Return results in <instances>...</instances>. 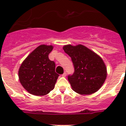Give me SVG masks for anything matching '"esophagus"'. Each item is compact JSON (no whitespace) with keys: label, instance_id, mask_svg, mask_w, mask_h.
<instances>
[{"label":"esophagus","instance_id":"34e87169","mask_svg":"<svg viewBox=\"0 0 126 126\" xmlns=\"http://www.w3.org/2000/svg\"><path fill=\"white\" fill-rule=\"evenodd\" d=\"M66 76H67V73H66V72H65V73H63V75H62V77H66Z\"/></svg>","mask_w":126,"mask_h":126}]
</instances>
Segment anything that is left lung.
I'll return each instance as SVG.
<instances>
[{
    "instance_id": "1",
    "label": "left lung",
    "mask_w": 126,
    "mask_h": 126,
    "mask_svg": "<svg viewBox=\"0 0 126 126\" xmlns=\"http://www.w3.org/2000/svg\"><path fill=\"white\" fill-rule=\"evenodd\" d=\"M71 57L75 71L68 76L73 90L82 95L94 94L99 90L107 78V68L103 59L88 47L79 44L63 46Z\"/></svg>"
}]
</instances>
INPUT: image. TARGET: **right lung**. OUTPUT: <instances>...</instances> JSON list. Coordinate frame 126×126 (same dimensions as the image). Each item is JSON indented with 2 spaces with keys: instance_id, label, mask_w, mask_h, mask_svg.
I'll list each match as a JSON object with an SVG mask.
<instances>
[{
  "instance_id": "1",
  "label": "right lung",
  "mask_w": 126,
  "mask_h": 126,
  "mask_svg": "<svg viewBox=\"0 0 126 126\" xmlns=\"http://www.w3.org/2000/svg\"><path fill=\"white\" fill-rule=\"evenodd\" d=\"M52 49V46H39L27 57L19 67L20 83L31 94L45 95L54 88L59 75L55 73V62L48 57Z\"/></svg>"
}]
</instances>
